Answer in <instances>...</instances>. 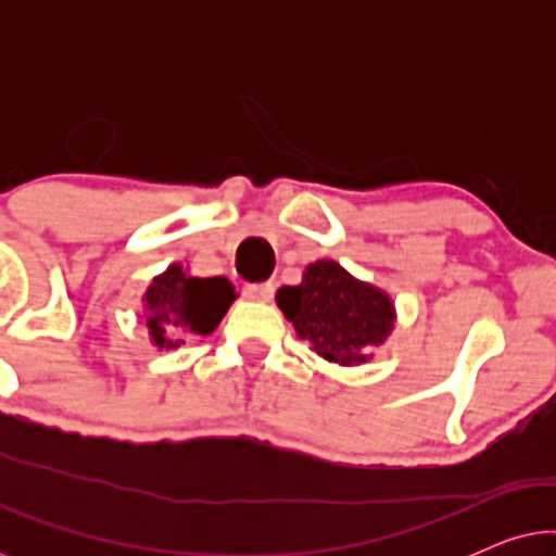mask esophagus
<instances>
[{
	"label": "esophagus",
	"instance_id": "1",
	"mask_svg": "<svg viewBox=\"0 0 556 556\" xmlns=\"http://www.w3.org/2000/svg\"><path fill=\"white\" fill-rule=\"evenodd\" d=\"M248 301H270L273 295V283H248L242 288Z\"/></svg>",
	"mask_w": 556,
	"mask_h": 556
}]
</instances>
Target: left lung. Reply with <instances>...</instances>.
Masks as SVG:
<instances>
[{"label": "left lung", "mask_w": 556, "mask_h": 556, "mask_svg": "<svg viewBox=\"0 0 556 556\" xmlns=\"http://www.w3.org/2000/svg\"><path fill=\"white\" fill-rule=\"evenodd\" d=\"M295 333L326 362L359 367L394 329V303L382 288L354 278L337 261L306 265L301 286L276 293Z\"/></svg>", "instance_id": "obj_1"}]
</instances>
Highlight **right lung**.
Here are the masks:
<instances>
[{
	"label": "right lung",
	"instance_id": "1",
	"mask_svg": "<svg viewBox=\"0 0 556 556\" xmlns=\"http://www.w3.org/2000/svg\"><path fill=\"white\" fill-rule=\"evenodd\" d=\"M235 299L238 293L227 278H197L172 263L143 293V321L154 346L177 349L187 337L215 331Z\"/></svg>",
	"mask_w": 556,
	"mask_h": 556
}]
</instances>
